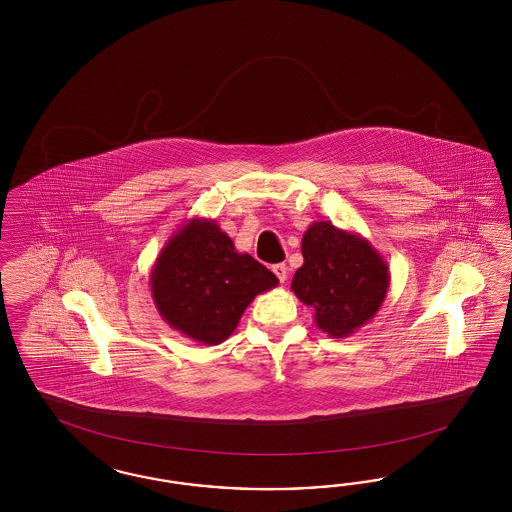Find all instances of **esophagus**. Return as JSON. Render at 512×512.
I'll use <instances>...</instances> for the list:
<instances>
[{"instance_id":"esophagus-1","label":"esophagus","mask_w":512,"mask_h":512,"mask_svg":"<svg viewBox=\"0 0 512 512\" xmlns=\"http://www.w3.org/2000/svg\"><path fill=\"white\" fill-rule=\"evenodd\" d=\"M272 272L278 276L281 283H285V279H287V266H285V264H274V266H272Z\"/></svg>"}]
</instances>
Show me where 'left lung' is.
<instances>
[{
	"label": "left lung",
	"mask_w": 512,
	"mask_h": 512,
	"mask_svg": "<svg viewBox=\"0 0 512 512\" xmlns=\"http://www.w3.org/2000/svg\"><path fill=\"white\" fill-rule=\"evenodd\" d=\"M304 264L291 289L313 308V321L330 338H347L372 321L390 285L388 264L358 233L315 221L302 236Z\"/></svg>",
	"instance_id": "8db88e82"
}]
</instances>
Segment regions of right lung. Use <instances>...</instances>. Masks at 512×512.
<instances>
[{
	"mask_svg": "<svg viewBox=\"0 0 512 512\" xmlns=\"http://www.w3.org/2000/svg\"><path fill=\"white\" fill-rule=\"evenodd\" d=\"M278 278L249 253H238L214 219L186 221L150 272L155 308L167 325L202 345L227 340L253 298Z\"/></svg>",
	"mask_w": 512,
	"mask_h": 512,
	"instance_id": "obj_1",
	"label": "right lung"
}]
</instances>
